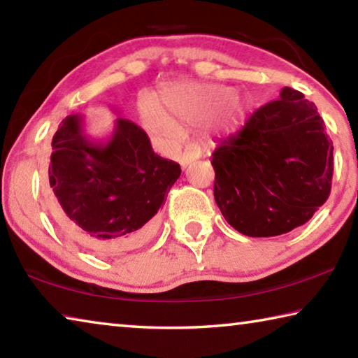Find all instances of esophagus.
I'll return each mask as SVG.
<instances>
[{"instance_id": "1", "label": "esophagus", "mask_w": 358, "mask_h": 358, "mask_svg": "<svg viewBox=\"0 0 358 358\" xmlns=\"http://www.w3.org/2000/svg\"><path fill=\"white\" fill-rule=\"evenodd\" d=\"M199 157H201V150H199L197 147H194V145H189V147H186L183 150V153L180 155V164L186 167V166H189L191 162L199 159Z\"/></svg>"}]
</instances>
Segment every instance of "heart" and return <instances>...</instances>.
<instances>
[{"label":"heart","mask_w":358,"mask_h":358,"mask_svg":"<svg viewBox=\"0 0 358 358\" xmlns=\"http://www.w3.org/2000/svg\"><path fill=\"white\" fill-rule=\"evenodd\" d=\"M159 107L161 110L151 104L142 106V118L153 132L171 131V120L199 121L211 117V128L226 134L243 121L250 99L221 85H189L162 92Z\"/></svg>","instance_id":"b5f03b06"}]
</instances>
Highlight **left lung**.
<instances>
[{
	"label": "left lung",
	"mask_w": 358,
	"mask_h": 358,
	"mask_svg": "<svg viewBox=\"0 0 358 358\" xmlns=\"http://www.w3.org/2000/svg\"><path fill=\"white\" fill-rule=\"evenodd\" d=\"M211 156L217 207L248 237L287 234L330 196L333 142L314 102L289 87Z\"/></svg>",
	"instance_id": "obj_1"
}]
</instances>
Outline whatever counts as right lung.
Segmentation results:
<instances>
[{
	"label": "right lung",
	"mask_w": 358,
	"mask_h": 358,
	"mask_svg": "<svg viewBox=\"0 0 358 358\" xmlns=\"http://www.w3.org/2000/svg\"><path fill=\"white\" fill-rule=\"evenodd\" d=\"M82 115L66 117L52 141L48 205L69 238L101 254L141 246L156 232V213L180 164L151 148L147 132L117 118L107 141L83 134Z\"/></svg>",
	"instance_id": "1"
}]
</instances>
